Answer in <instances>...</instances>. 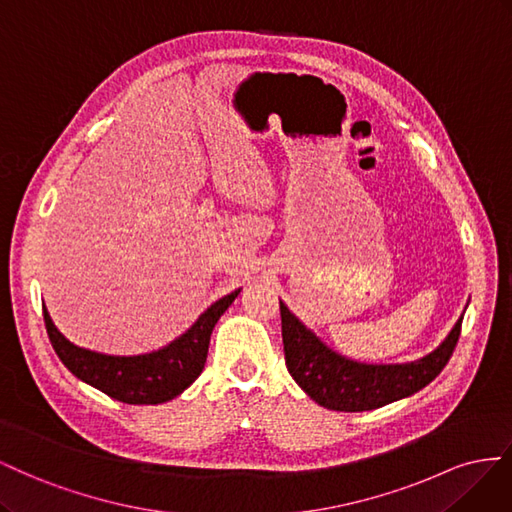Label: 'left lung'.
I'll return each mask as SVG.
<instances>
[{
    "label": "left lung",
    "mask_w": 512,
    "mask_h": 512,
    "mask_svg": "<svg viewBox=\"0 0 512 512\" xmlns=\"http://www.w3.org/2000/svg\"><path fill=\"white\" fill-rule=\"evenodd\" d=\"M461 321L463 317L446 341L425 358L405 364H367L332 352L281 302L285 364L296 384L321 407L334 412H369L431 384L455 352Z\"/></svg>",
    "instance_id": "obj_1"
}]
</instances>
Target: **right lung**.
Returning <instances> with one entry per match:
<instances>
[{
	"label": "right lung",
	"instance_id": "obj_1",
	"mask_svg": "<svg viewBox=\"0 0 512 512\" xmlns=\"http://www.w3.org/2000/svg\"><path fill=\"white\" fill-rule=\"evenodd\" d=\"M240 289L216 300L180 339L167 347L143 356H107L72 345L64 334L55 328L49 311L42 306L49 341L60 356L64 367L77 375L81 382L98 388L130 405H158L178 397L201 375L208 358L210 334L216 321L238 298Z\"/></svg>",
	"mask_w": 512,
	"mask_h": 512
}]
</instances>
